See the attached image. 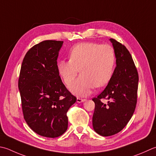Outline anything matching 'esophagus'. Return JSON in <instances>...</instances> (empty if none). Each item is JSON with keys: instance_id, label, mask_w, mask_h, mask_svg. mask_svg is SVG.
<instances>
[{"instance_id": "34e87169", "label": "esophagus", "mask_w": 156, "mask_h": 156, "mask_svg": "<svg viewBox=\"0 0 156 156\" xmlns=\"http://www.w3.org/2000/svg\"><path fill=\"white\" fill-rule=\"evenodd\" d=\"M87 99H81V98H77V102L78 103H82L86 101Z\"/></svg>"}]
</instances>
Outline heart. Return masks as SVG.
I'll return each mask as SVG.
<instances>
[{
	"mask_svg": "<svg viewBox=\"0 0 156 156\" xmlns=\"http://www.w3.org/2000/svg\"><path fill=\"white\" fill-rule=\"evenodd\" d=\"M69 60H61L57 69L65 84L68 86L80 69L81 75L69 87L72 92L80 97L90 94L93 88L108 83L114 71L115 55L110 46L81 42L72 48Z\"/></svg>",
	"mask_w": 156,
	"mask_h": 156,
	"instance_id": "1",
	"label": "heart"
}]
</instances>
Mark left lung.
<instances>
[{"label":"left lung","mask_w":156,"mask_h":156,"mask_svg":"<svg viewBox=\"0 0 156 156\" xmlns=\"http://www.w3.org/2000/svg\"><path fill=\"white\" fill-rule=\"evenodd\" d=\"M116 58V67L108 86L94 97L93 126L103 136L114 135L126 126L137 101L139 74L129 51L124 45L110 38ZM109 100L107 105L100 101Z\"/></svg>","instance_id":"obj_1"}]
</instances>
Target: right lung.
Wrapping results in <instances>:
<instances>
[{"label": "right lung", "mask_w": 156, "mask_h": 156, "mask_svg": "<svg viewBox=\"0 0 156 156\" xmlns=\"http://www.w3.org/2000/svg\"><path fill=\"white\" fill-rule=\"evenodd\" d=\"M63 42L44 41L33 46L23 58L18 81L26 123L34 132L48 138L67 130V112L76 101L58 72L57 59Z\"/></svg>", "instance_id": "obj_1"}]
</instances>
